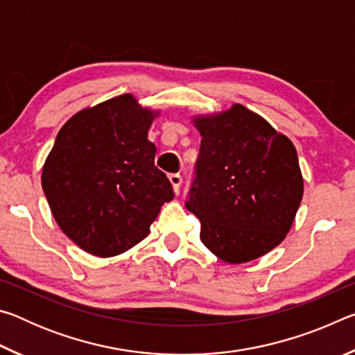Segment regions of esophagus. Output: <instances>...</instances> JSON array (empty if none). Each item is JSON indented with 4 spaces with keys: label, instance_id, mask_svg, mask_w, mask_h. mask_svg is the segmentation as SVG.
<instances>
[{
    "label": "esophagus",
    "instance_id": "esophagus-1",
    "mask_svg": "<svg viewBox=\"0 0 355 355\" xmlns=\"http://www.w3.org/2000/svg\"><path fill=\"white\" fill-rule=\"evenodd\" d=\"M169 180H171V183H172L173 191H175V194H178L180 188H182V183H183L182 175H180V173H171Z\"/></svg>",
    "mask_w": 355,
    "mask_h": 355
}]
</instances>
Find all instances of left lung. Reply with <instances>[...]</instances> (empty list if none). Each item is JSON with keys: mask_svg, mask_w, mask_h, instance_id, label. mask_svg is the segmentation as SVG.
Returning a JSON list of instances; mask_svg holds the SVG:
<instances>
[{"mask_svg": "<svg viewBox=\"0 0 355 355\" xmlns=\"http://www.w3.org/2000/svg\"><path fill=\"white\" fill-rule=\"evenodd\" d=\"M202 141L186 208L220 260L268 254L290 232L304 194L297 153L286 136L243 105L194 119Z\"/></svg>", "mask_w": 355, "mask_h": 355, "instance_id": "8db88e82", "label": "left lung"}]
</instances>
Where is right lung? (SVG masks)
Here are the masks:
<instances>
[{
	"label": "right lung",
	"instance_id": "add662e5",
	"mask_svg": "<svg viewBox=\"0 0 355 355\" xmlns=\"http://www.w3.org/2000/svg\"><path fill=\"white\" fill-rule=\"evenodd\" d=\"M155 116L125 94L86 107L59 130L42 188L61 230L89 254L127 252L173 199L147 139Z\"/></svg>",
	"mask_w": 355,
	"mask_h": 355
}]
</instances>
